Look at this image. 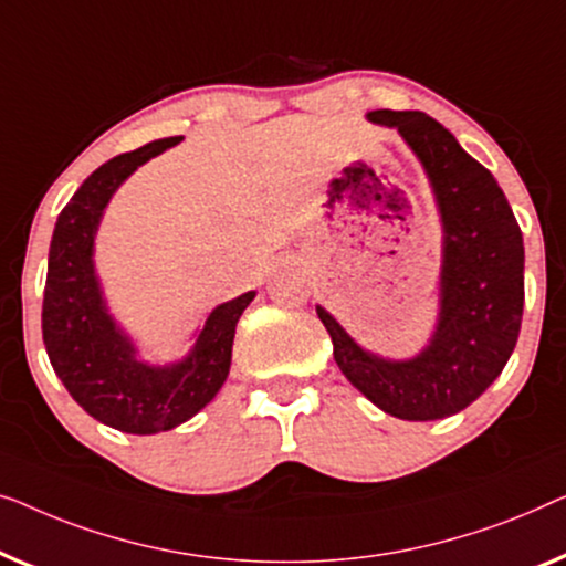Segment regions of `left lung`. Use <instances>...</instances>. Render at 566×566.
I'll list each match as a JSON object with an SVG mask.
<instances>
[{
	"instance_id": "1",
	"label": "left lung",
	"mask_w": 566,
	"mask_h": 566,
	"mask_svg": "<svg viewBox=\"0 0 566 566\" xmlns=\"http://www.w3.org/2000/svg\"><path fill=\"white\" fill-rule=\"evenodd\" d=\"M423 166L441 218L439 315L410 359L366 352L323 305L333 359L359 392L400 420H439L472 405L511 359L523 317V235L503 189L441 123L418 109H374Z\"/></svg>"
}]
</instances>
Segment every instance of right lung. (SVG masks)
<instances>
[{
  "label": "right lung",
  "instance_id": "obj_1",
  "mask_svg": "<svg viewBox=\"0 0 566 566\" xmlns=\"http://www.w3.org/2000/svg\"><path fill=\"white\" fill-rule=\"evenodd\" d=\"M177 138L148 143L102 164L63 207L48 251L43 344L55 377L94 420L123 433L171 431L195 418L228 379L238 317L256 292L210 310L185 359L150 364L109 313L94 266L99 222L123 181Z\"/></svg>",
  "mask_w": 566,
  "mask_h": 566
}]
</instances>
